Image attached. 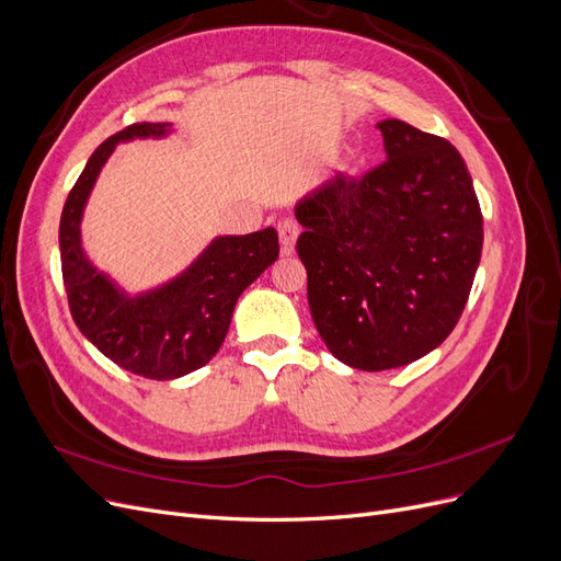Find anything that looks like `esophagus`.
<instances>
[{"label": "esophagus", "mask_w": 561, "mask_h": 561, "mask_svg": "<svg viewBox=\"0 0 561 561\" xmlns=\"http://www.w3.org/2000/svg\"><path fill=\"white\" fill-rule=\"evenodd\" d=\"M301 227L297 225V219H283L278 222V239H280V252L283 254H293L295 252V243H297V236H299Z\"/></svg>", "instance_id": "obj_1"}]
</instances>
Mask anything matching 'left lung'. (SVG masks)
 <instances>
[{
    "instance_id": "left-lung-1",
    "label": "left lung",
    "mask_w": 561,
    "mask_h": 561,
    "mask_svg": "<svg viewBox=\"0 0 561 561\" xmlns=\"http://www.w3.org/2000/svg\"><path fill=\"white\" fill-rule=\"evenodd\" d=\"M386 161L304 196L297 252L309 309L336 360L365 371L410 365L456 328L482 257V213L456 147L386 118Z\"/></svg>"
}]
</instances>
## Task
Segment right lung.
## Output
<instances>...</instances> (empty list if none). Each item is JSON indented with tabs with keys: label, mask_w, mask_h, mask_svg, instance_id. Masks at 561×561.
I'll list each match as a JSON object with an SVG mask.
<instances>
[{
	"label": "right lung",
	"mask_w": 561,
	"mask_h": 561,
	"mask_svg": "<svg viewBox=\"0 0 561 561\" xmlns=\"http://www.w3.org/2000/svg\"><path fill=\"white\" fill-rule=\"evenodd\" d=\"M171 124H133L100 145L60 217V262L70 311L81 334L112 363L145 379H180L210 363L229 332L233 307L250 283L278 260L274 227L217 236L180 276L126 295L98 271L81 245V217L93 184L118 142L165 138Z\"/></svg>",
	"instance_id": "1"
}]
</instances>
